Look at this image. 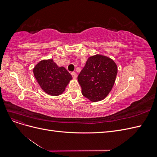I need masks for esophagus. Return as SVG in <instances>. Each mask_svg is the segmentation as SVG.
Returning a JSON list of instances; mask_svg holds the SVG:
<instances>
[{
  "mask_svg": "<svg viewBox=\"0 0 157 157\" xmlns=\"http://www.w3.org/2000/svg\"><path fill=\"white\" fill-rule=\"evenodd\" d=\"M71 75H72V77H73V78H77V73H76L75 72H72V73H71Z\"/></svg>",
  "mask_w": 157,
  "mask_h": 157,
  "instance_id": "esophagus-1",
  "label": "esophagus"
}]
</instances>
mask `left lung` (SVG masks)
<instances>
[{
  "mask_svg": "<svg viewBox=\"0 0 157 157\" xmlns=\"http://www.w3.org/2000/svg\"><path fill=\"white\" fill-rule=\"evenodd\" d=\"M117 66L108 57H90L78 76L82 94L92 101H101L111 92L116 79Z\"/></svg>",
  "mask_w": 157,
  "mask_h": 157,
  "instance_id": "1",
  "label": "left lung"
}]
</instances>
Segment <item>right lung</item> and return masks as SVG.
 I'll return each mask as SVG.
<instances>
[{"mask_svg": "<svg viewBox=\"0 0 157 157\" xmlns=\"http://www.w3.org/2000/svg\"><path fill=\"white\" fill-rule=\"evenodd\" d=\"M38 83L51 96H59L72 79V76L63 67H58L53 59L42 60L33 69Z\"/></svg>", "mask_w": 157, "mask_h": 157, "instance_id": "1", "label": "right lung"}]
</instances>
